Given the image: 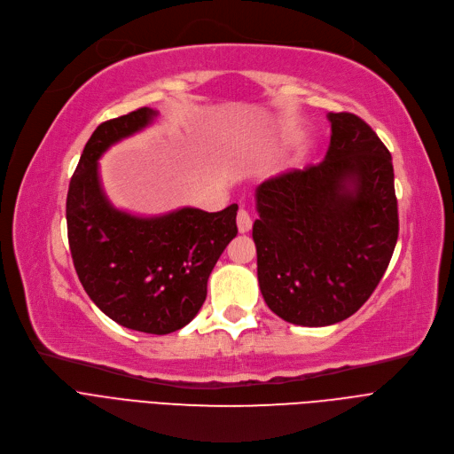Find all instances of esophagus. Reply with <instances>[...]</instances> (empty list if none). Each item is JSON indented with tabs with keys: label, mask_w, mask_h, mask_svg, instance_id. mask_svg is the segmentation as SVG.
Here are the masks:
<instances>
[{
	"label": "esophagus",
	"mask_w": 454,
	"mask_h": 454,
	"mask_svg": "<svg viewBox=\"0 0 454 454\" xmlns=\"http://www.w3.org/2000/svg\"><path fill=\"white\" fill-rule=\"evenodd\" d=\"M237 228H239L241 233L250 231L252 217H250V213L247 209H239V213H237Z\"/></svg>",
	"instance_id": "esophagus-1"
}]
</instances>
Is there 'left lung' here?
I'll use <instances>...</instances> for the list:
<instances>
[{"mask_svg": "<svg viewBox=\"0 0 454 454\" xmlns=\"http://www.w3.org/2000/svg\"><path fill=\"white\" fill-rule=\"evenodd\" d=\"M327 119L324 161L255 189L261 294L279 318L305 327L359 311L387 272L399 233L385 143L359 115L329 112Z\"/></svg>", "mask_w": 454, "mask_h": 454, "instance_id": "left-lung-1", "label": "left lung"}]
</instances>
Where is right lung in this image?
Instances as JSON below:
<instances>
[{
    "instance_id": "add662e5",
    "label": "right lung",
    "mask_w": 454,
    "mask_h": 454,
    "mask_svg": "<svg viewBox=\"0 0 454 454\" xmlns=\"http://www.w3.org/2000/svg\"><path fill=\"white\" fill-rule=\"evenodd\" d=\"M156 114L137 108L95 129L69 182L66 219L71 257L91 301L119 325L167 335L200 311L207 278L237 235V204L215 213L180 207L136 217L108 202L98 160Z\"/></svg>"
}]
</instances>
